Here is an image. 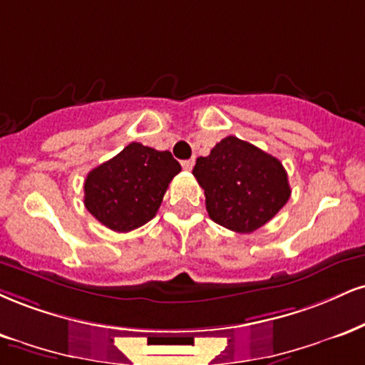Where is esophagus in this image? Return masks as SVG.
<instances>
[{
  "label": "esophagus",
  "mask_w": 365,
  "mask_h": 365,
  "mask_svg": "<svg viewBox=\"0 0 365 365\" xmlns=\"http://www.w3.org/2000/svg\"><path fill=\"white\" fill-rule=\"evenodd\" d=\"M194 158H192V160H185V161H182V166H183V170H187V171H190L192 168H194Z\"/></svg>",
  "instance_id": "obj_1"
}]
</instances>
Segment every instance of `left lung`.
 Masks as SVG:
<instances>
[{"label":"left lung","instance_id":"8db88e82","mask_svg":"<svg viewBox=\"0 0 365 365\" xmlns=\"http://www.w3.org/2000/svg\"><path fill=\"white\" fill-rule=\"evenodd\" d=\"M192 173L204 188L209 217L235 232L257 231L291 197L287 171L277 158L235 135L197 158Z\"/></svg>","mask_w":365,"mask_h":365}]
</instances>
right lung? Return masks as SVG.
I'll use <instances>...</instances> for the list:
<instances>
[{
    "instance_id": "obj_1",
    "label": "right lung",
    "mask_w": 365,
    "mask_h": 365,
    "mask_svg": "<svg viewBox=\"0 0 365 365\" xmlns=\"http://www.w3.org/2000/svg\"><path fill=\"white\" fill-rule=\"evenodd\" d=\"M180 171L170 151L130 143L88 173L85 207L108 230L129 232L156 216L168 183Z\"/></svg>"
}]
</instances>
